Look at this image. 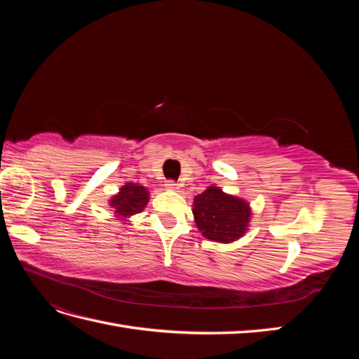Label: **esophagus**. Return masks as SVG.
<instances>
[{"mask_svg":"<svg viewBox=\"0 0 359 359\" xmlns=\"http://www.w3.org/2000/svg\"><path fill=\"white\" fill-rule=\"evenodd\" d=\"M165 187H166L168 190H178V184H177L175 181H173V180H169V181H166Z\"/></svg>","mask_w":359,"mask_h":359,"instance_id":"obj_1","label":"esophagus"}]
</instances>
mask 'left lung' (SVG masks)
Segmentation results:
<instances>
[{
    "instance_id": "left-lung-1",
    "label": "left lung",
    "mask_w": 359,
    "mask_h": 359,
    "mask_svg": "<svg viewBox=\"0 0 359 359\" xmlns=\"http://www.w3.org/2000/svg\"><path fill=\"white\" fill-rule=\"evenodd\" d=\"M193 214L205 238L232 243L244 235L252 212L243 199L229 196L219 187H208L194 198Z\"/></svg>"
}]
</instances>
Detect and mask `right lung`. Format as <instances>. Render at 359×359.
Listing matches in <instances>:
<instances>
[{
    "instance_id": "right-lung-1",
    "label": "right lung",
    "mask_w": 359,
    "mask_h": 359,
    "mask_svg": "<svg viewBox=\"0 0 359 359\" xmlns=\"http://www.w3.org/2000/svg\"><path fill=\"white\" fill-rule=\"evenodd\" d=\"M148 190L135 182H127L124 187L119 189L116 196L111 199V206L115 214L124 220L126 217L142 212L148 203Z\"/></svg>"
}]
</instances>
